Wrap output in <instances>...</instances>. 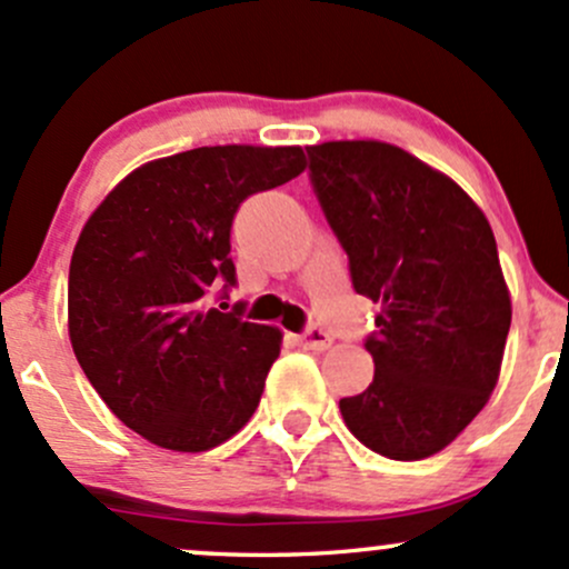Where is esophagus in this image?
Returning <instances> with one entry per match:
<instances>
[{"label": "esophagus", "mask_w": 569, "mask_h": 569, "mask_svg": "<svg viewBox=\"0 0 569 569\" xmlns=\"http://www.w3.org/2000/svg\"><path fill=\"white\" fill-rule=\"evenodd\" d=\"M297 342L302 348H308V351H327L329 346H332V337H329L323 329H308L305 335L297 337Z\"/></svg>", "instance_id": "esophagus-1"}]
</instances>
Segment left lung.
<instances>
[{"label":"left lung","instance_id":"obj_1","mask_svg":"<svg viewBox=\"0 0 569 569\" xmlns=\"http://www.w3.org/2000/svg\"><path fill=\"white\" fill-rule=\"evenodd\" d=\"M308 153L353 289L380 305L367 340L376 376L340 399L342 421L380 457H435L502 370L513 305L489 218L457 180L391 142L332 140Z\"/></svg>","mask_w":569,"mask_h":569}]
</instances>
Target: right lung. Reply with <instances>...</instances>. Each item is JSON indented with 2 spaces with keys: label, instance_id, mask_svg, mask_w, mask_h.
<instances>
[{
  "label": "right lung",
  "instance_id": "1",
  "mask_svg": "<svg viewBox=\"0 0 569 569\" xmlns=\"http://www.w3.org/2000/svg\"><path fill=\"white\" fill-rule=\"evenodd\" d=\"M299 146H204L146 161L86 221L67 327L104 405L153 446L202 453L259 408L283 332L204 308L234 283L229 229L246 197L305 172Z\"/></svg>",
  "mask_w": 569,
  "mask_h": 569
}]
</instances>
